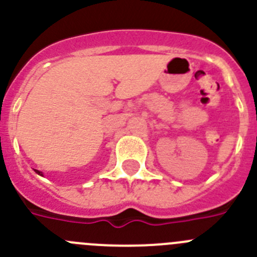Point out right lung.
Wrapping results in <instances>:
<instances>
[{
	"label": "right lung",
	"mask_w": 257,
	"mask_h": 257,
	"mask_svg": "<svg viewBox=\"0 0 257 257\" xmlns=\"http://www.w3.org/2000/svg\"><path fill=\"white\" fill-rule=\"evenodd\" d=\"M35 173H36V174L41 175V177H44V175H43V173H41V172H40V170H35Z\"/></svg>",
	"instance_id": "right-lung-1"
}]
</instances>
